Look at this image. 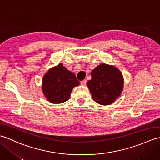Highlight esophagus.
Instances as JSON below:
<instances>
[{"label":"esophagus","instance_id":"esophagus-1","mask_svg":"<svg viewBox=\"0 0 160 160\" xmlns=\"http://www.w3.org/2000/svg\"><path fill=\"white\" fill-rule=\"evenodd\" d=\"M80 84H81V85H86V84H87V80H83L82 81H81Z\"/></svg>","mask_w":160,"mask_h":160}]
</instances>
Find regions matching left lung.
<instances>
[{
	"instance_id": "obj_1",
	"label": "left lung",
	"mask_w": 160,
	"mask_h": 160,
	"mask_svg": "<svg viewBox=\"0 0 160 160\" xmlns=\"http://www.w3.org/2000/svg\"><path fill=\"white\" fill-rule=\"evenodd\" d=\"M91 78L87 84L93 99L98 104H111L120 96L124 81L117 68L102 64L91 71Z\"/></svg>"
}]
</instances>
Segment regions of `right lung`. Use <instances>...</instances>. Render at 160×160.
Returning <instances> with one entry per match:
<instances>
[{
    "label": "right lung",
    "mask_w": 160,
    "mask_h": 160,
    "mask_svg": "<svg viewBox=\"0 0 160 160\" xmlns=\"http://www.w3.org/2000/svg\"><path fill=\"white\" fill-rule=\"evenodd\" d=\"M42 91L49 102L62 103L69 100L74 87L80 84L75 74L62 64L51 69L43 78Z\"/></svg>",
    "instance_id": "1"
}]
</instances>
